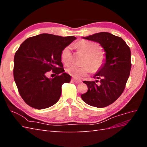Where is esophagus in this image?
<instances>
[{"label": "esophagus", "mask_w": 147, "mask_h": 147, "mask_svg": "<svg viewBox=\"0 0 147 147\" xmlns=\"http://www.w3.org/2000/svg\"><path fill=\"white\" fill-rule=\"evenodd\" d=\"M71 82L75 83V84H79L81 82V81H78V80H75L74 78H72V80H71Z\"/></svg>", "instance_id": "obj_1"}]
</instances>
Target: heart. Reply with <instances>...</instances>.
I'll use <instances>...</instances> for the list:
<instances>
[{
  "label": "heart",
  "instance_id": "1",
  "mask_svg": "<svg viewBox=\"0 0 147 147\" xmlns=\"http://www.w3.org/2000/svg\"><path fill=\"white\" fill-rule=\"evenodd\" d=\"M77 47L81 51L86 54L84 63L87 64L82 66L73 65L66 69V72L73 77L80 79L87 77L94 70L97 71L104 66L106 56L105 53L100 51L101 47L99 43L87 40H81L77 43ZM61 60L65 64H69L72 59L71 47L67 46L61 51ZM92 65L91 66L90 64Z\"/></svg>",
  "mask_w": 147,
  "mask_h": 147
}]
</instances>
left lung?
<instances>
[{
    "mask_svg": "<svg viewBox=\"0 0 147 147\" xmlns=\"http://www.w3.org/2000/svg\"><path fill=\"white\" fill-rule=\"evenodd\" d=\"M83 38L100 43L106 53V61L94 77L99 81L83 82L88 88L81 95L82 99L90 105L105 107L113 103L125 88L131 69L130 48L122 38L109 32L97 33Z\"/></svg>",
    "mask_w": 147,
    "mask_h": 147,
    "instance_id": "obj_1",
    "label": "left lung"
}]
</instances>
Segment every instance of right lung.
Instances as JSON below:
<instances>
[{"mask_svg":"<svg viewBox=\"0 0 147 147\" xmlns=\"http://www.w3.org/2000/svg\"><path fill=\"white\" fill-rule=\"evenodd\" d=\"M75 39L42 34L26 39L15 53V82L22 99L31 107L44 109L59 100L62 85L71 79L64 72L61 51ZM51 70L57 75L48 79L46 75Z\"/></svg>","mask_w":147,"mask_h":147,"instance_id":"1","label":"right lung"}]
</instances>
